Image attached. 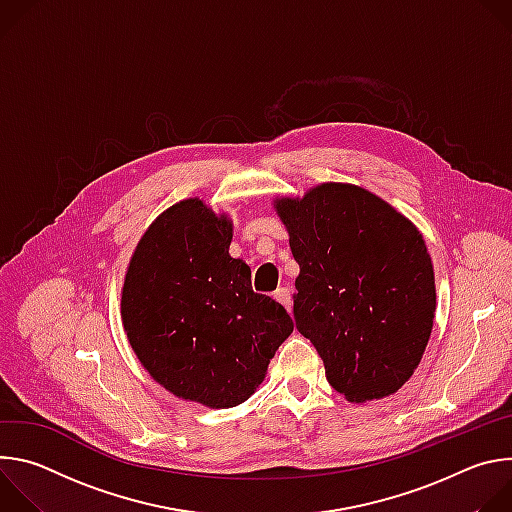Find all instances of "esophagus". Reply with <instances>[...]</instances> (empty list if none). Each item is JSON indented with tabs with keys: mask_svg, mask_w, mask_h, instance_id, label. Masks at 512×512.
Here are the masks:
<instances>
[{
	"mask_svg": "<svg viewBox=\"0 0 512 512\" xmlns=\"http://www.w3.org/2000/svg\"><path fill=\"white\" fill-rule=\"evenodd\" d=\"M273 298H275L287 312H291V306H294V302H291V291H289L287 287H277Z\"/></svg>",
	"mask_w": 512,
	"mask_h": 512,
	"instance_id": "34e87169",
	"label": "esophagus"
}]
</instances>
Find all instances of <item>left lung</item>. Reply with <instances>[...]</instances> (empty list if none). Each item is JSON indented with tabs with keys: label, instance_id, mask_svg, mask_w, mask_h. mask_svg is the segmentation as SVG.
<instances>
[{
	"label": "left lung",
	"instance_id": "1",
	"mask_svg": "<svg viewBox=\"0 0 512 512\" xmlns=\"http://www.w3.org/2000/svg\"><path fill=\"white\" fill-rule=\"evenodd\" d=\"M273 208L300 265L298 330L350 403L397 393L419 367L435 318V277L419 229L362 186L324 182Z\"/></svg>",
	"mask_w": 512,
	"mask_h": 512
}]
</instances>
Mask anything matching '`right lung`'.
I'll return each mask as SVG.
<instances>
[{
	"label": "right lung",
	"instance_id": "add662e5",
	"mask_svg": "<svg viewBox=\"0 0 512 512\" xmlns=\"http://www.w3.org/2000/svg\"><path fill=\"white\" fill-rule=\"evenodd\" d=\"M231 241L229 214L180 200L141 235L121 289L123 330L143 369L210 409L245 403L294 332L281 304L255 294Z\"/></svg>",
	"mask_w": 512,
	"mask_h": 512
}]
</instances>
